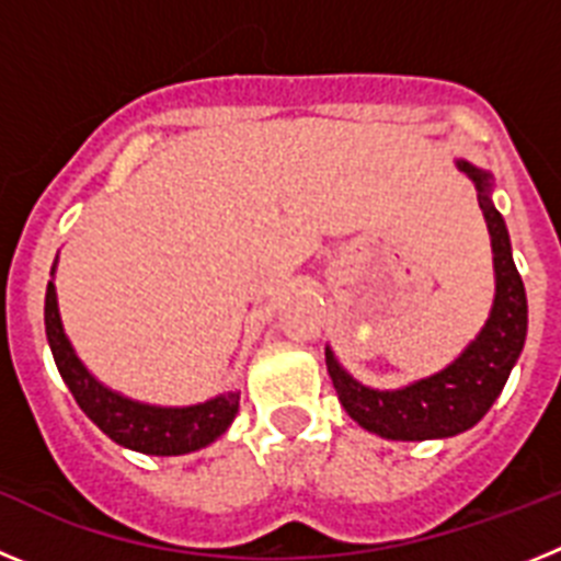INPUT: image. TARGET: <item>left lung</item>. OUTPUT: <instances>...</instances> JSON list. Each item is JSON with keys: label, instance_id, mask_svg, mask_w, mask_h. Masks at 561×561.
Masks as SVG:
<instances>
[{"label": "left lung", "instance_id": "left-lung-1", "mask_svg": "<svg viewBox=\"0 0 561 561\" xmlns=\"http://www.w3.org/2000/svg\"><path fill=\"white\" fill-rule=\"evenodd\" d=\"M474 182L483 210L494 261V300L489 320L469 345L438 374L415 379L404 388L376 390L342 368L334 351L325 345V365L345 413L368 433L390 440L453 438L472 430L503 393L508 374L523 354L528 334V300L514 266L512 238L492 202V173L466 160H455Z\"/></svg>", "mask_w": 561, "mask_h": 561}]
</instances>
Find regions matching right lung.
<instances>
[{"instance_id": "1", "label": "right lung", "mask_w": 561, "mask_h": 561, "mask_svg": "<svg viewBox=\"0 0 561 561\" xmlns=\"http://www.w3.org/2000/svg\"><path fill=\"white\" fill-rule=\"evenodd\" d=\"M56 264L49 275H56ZM44 329H47V342L58 374L69 393L76 396L78 408L121 447L142 455H165V458L168 455H187L221 438L236 419L238 396H241L238 390H227V393L213 396L199 404H187V408H162V404L128 399L103 385L83 365L64 331L53 277H49L47 297H44Z\"/></svg>"}]
</instances>
